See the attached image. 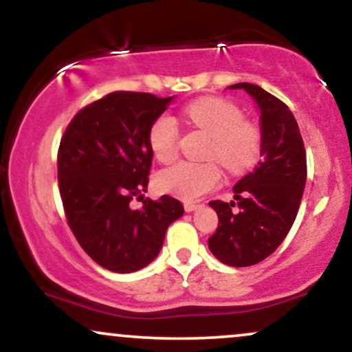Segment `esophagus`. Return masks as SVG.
<instances>
[{"instance_id":"1","label":"esophagus","mask_w":352,"mask_h":352,"mask_svg":"<svg viewBox=\"0 0 352 352\" xmlns=\"http://www.w3.org/2000/svg\"><path fill=\"white\" fill-rule=\"evenodd\" d=\"M200 205H197V204H193V201H185L184 204V208H185V212H195L197 208H199Z\"/></svg>"}]
</instances>
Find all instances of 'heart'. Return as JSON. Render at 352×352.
Returning <instances> with one entry per match:
<instances>
[{"mask_svg":"<svg viewBox=\"0 0 352 352\" xmlns=\"http://www.w3.org/2000/svg\"><path fill=\"white\" fill-rule=\"evenodd\" d=\"M185 116L210 139L208 157L217 159L230 173H241L256 164L261 132L243 119L241 109L223 98H201L185 107ZM179 125L172 116H160L148 129V144L157 160L168 164L177 157ZM221 170L217 162H179L157 177L164 192L184 200H195L217 188Z\"/></svg>","mask_w":352,"mask_h":352,"instance_id":"b5f03b06","label":"heart"}]
</instances>
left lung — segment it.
<instances>
[{"instance_id":"8db88e82","label":"left lung","mask_w":352,"mask_h":352,"mask_svg":"<svg viewBox=\"0 0 352 352\" xmlns=\"http://www.w3.org/2000/svg\"><path fill=\"white\" fill-rule=\"evenodd\" d=\"M228 89H243L260 111L261 162L236 182L235 201H210L218 228L208 238V248L221 263L241 268L270 256L293 227L306 184V151L285 102L256 84L238 82Z\"/></svg>"}]
</instances>
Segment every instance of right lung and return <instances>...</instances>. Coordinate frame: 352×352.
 Instances as JSON below:
<instances>
[{
    "mask_svg": "<svg viewBox=\"0 0 352 352\" xmlns=\"http://www.w3.org/2000/svg\"><path fill=\"white\" fill-rule=\"evenodd\" d=\"M173 98L111 92L80 109L58 152V182L67 223L96 263L132 273L152 263L168 225L184 215L177 199L131 200L147 192L153 152L148 129Z\"/></svg>",
    "mask_w": 352,
    "mask_h": 352,
    "instance_id": "right-lung-1",
    "label": "right lung"
}]
</instances>
